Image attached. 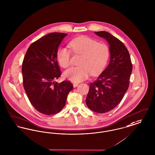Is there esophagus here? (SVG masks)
<instances>
[{
    "label": "esophagus",
    "mask_w": 155,
    "mask_h": 155,
    "mask_svg": "<svg viewBox=\"0 0 155 155\" xmlns=\"http://www.w3.org/2000/svg\"><path fill=\"white\" fill-rule=\"evenodd\" d=\"M78 85V84H77V83H74V84H73V87H74V88L77 87Z\"/></svg>",
    "instance_id": "obj_1"
}]
</instances>
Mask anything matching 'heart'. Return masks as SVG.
I'll return each instance as SVG.
<instances>
[{
    "instance_id": "heart-1",
    "label": "heart",
    "mask_w": 155,
    "mask_h": 155,
    "mask_svg": "<svg viewBox=\"0 0 155 155\" xmlns=\"http://www.w3.org/2000/svg\"><path fill=\"white\" fill-rule=\"evenodd\" d=\"M69 47L74 54L81 55L78 64L71 67L65 73V77L71 81L79 82L87 79L90 74L95 75L105 67L109 58V49L104 43L87 36L77 37L70 42ZM57 59L63 68L71 64V51L65 47H60L57 52Z\"/></svg>"
}]
</instances>
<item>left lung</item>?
<instances>
[{
	"label": "left lung",
	"instance_id": "left-lung-1",
	"mask_svg": "<svg viewBox=\"0 0 155 155\" xmlns=\"http://www.w3.org/2000/svg\"><path fill=\"white\" fill-rule=\"evenodd\" d=\"M94 33L108 43L110 61L106 69L90 84L86 104L92 111L104 114L114 109L122 100L129 87L132 64L122 41L107 31Z\"/></svg>",
	"mask_w": 155,
	"mask_h": 155
}]
</instances>
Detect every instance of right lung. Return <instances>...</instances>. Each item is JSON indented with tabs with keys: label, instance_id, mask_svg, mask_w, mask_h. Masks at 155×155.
I'll return each mask as SVG.
<instances>
[{
	"label": "right lung",
	"instance_id": "add662e5",
	"mask_svg": "<svg viewBox=\"0 0 155 155\" xmlns=\"http://www.w3.org/2000/svg\"><path fill=\"white\" fill-rule=\"evenodd\" d=\"M67 35L51 33L39 38L29 46L22 64L23 86L28 98L37 110L47 115L60 112L73 89L68 81L55 82L61 75L57 52Z\"/></svg>",
	"mask_w": 155,
	"mask_h": 155
}]
</instances>
